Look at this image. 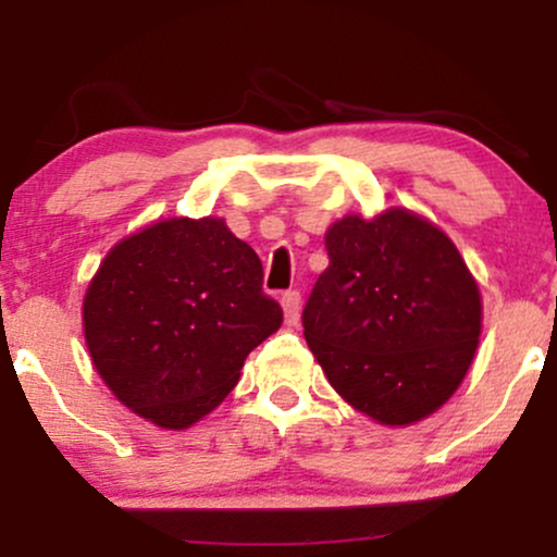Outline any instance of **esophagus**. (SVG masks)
<instances>
[{
	"instance_id": "34e87169",
	"label": "esophagus",
	"mask_w": 557,
	"mask_h": 557,
	"mask_svg": "<svg viewBox=\"0 0 557 557\" xmlns=\"http://www.w3.org/2000/svg\"><path fill=\"white\" fill-rule=\"evenodd\" d=\"M285 311V322L287 324H298V314H300V293L298 290H285L283 298H280Z\"/></svg>"
}]
</instances>
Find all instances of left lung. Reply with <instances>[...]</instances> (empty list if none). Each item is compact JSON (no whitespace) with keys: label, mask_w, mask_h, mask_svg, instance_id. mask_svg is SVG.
Returning <instances> with one entry per match:
<instances>
[{"label":"left lung","mask_w":557,"mask_h":557,"mask_svg":"<svg viewBox=\"0 0 557 557\" xmlns=\"http://www.w3.org/2000/svg\"><path fill=\"white\" fill-rule=\"evenodd\" d=\"M324 243L330 267L300 319L330 385L382 424L430 417L461 385L482 330L458 248L406 209L345 216Z\"/></svg>","instance_id":"obj_1"}]
</instances>
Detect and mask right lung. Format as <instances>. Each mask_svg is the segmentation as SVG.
Wrapping results in <instances>:
<instances>
[{
	"instance_id": "right-lung-1",
	"label": "right lung",
	"mask_w": 557,
	"mask_h": 557,
	"mask_svg": "<svg viewBox=\"0 0 557 557\" xmlns=\"http://www.w3.org/2000/svg\"><path fill=\"white\" fill-rule=\"evenodd\" d=\"M264 270L222 220H168L107 253L83 300L96 372L138 417L185 430L283 322Z\"/></svg>"
}]
</instances>
